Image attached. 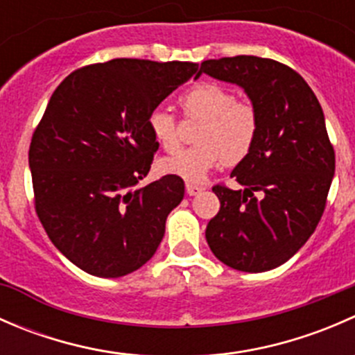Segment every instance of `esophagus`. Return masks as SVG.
I'll return each instance as SVG.
<instances>
[{
  "instance_id": "esophagus-1",
  "label": "esophagus",
  "mask_w": 355,
  "mask_h": 355,
  "mask_svg": "<svg viewBox=\"0 0 355 355\" xmlns=\"http://www.w3.org/2000/svg\"><path fill=\"white\" fill-rule=\"evenodd\" d=\"M185 191H187L189 196H196L199 194V192H202L204 187H200V185H196V184H187L185 185Z\"/></svg>"
}]
</instances>
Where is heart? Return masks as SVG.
Segmentation results:
<instances>
[{"label": "heart", "instance_id": "heart-1", "mask_svg": "<svg viewBox=\"0 0 355 355\" xmlns=\"http://www.w3.org/2000/svg\"><path fill=\"white\" fill-rule=\"evenodd\" d=\"M187 118L200 120L192 148L164 157L161 170L187 182H202L213 168L227 161L241 163L252 151L259 132L257 110L237 99L235 91L218 82H199L180 96ZM149 130L163 151L173 153L180 146L177 120L166 110L149 114Z\"/></svg>", "mask_w": 355, "mask_h": 355}]
</instances>
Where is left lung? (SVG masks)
<instances>
[{"mask_svg": "<svg viewBox=\"0 0 355 355\" xmlns=\"http://www.w3.org/2000/svg\"><path fill=\"white\" fill-rule=\"evenodd\" d=\"M199 73L241 85L259 116L252 151L232 171L244 191L213 187L221 206L207 245L234 270H273L306 244L327 206L335 151L323 110L307 82L275 60H206Z\"/></svg>", "mask_w": 355, "mask_h": 355, "instance_id": "8db88e82", "label": "left lung"}]
</instances>
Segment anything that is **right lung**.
Segmentation results:
<instances>
[{
  "mask_svg": "<svg viewBox=\"0 0 355 355\" xmlns=\"http://www.w3.org/2000/svg\"><path fill=\"white\" fill-rule=\"evenodd\" d=\"M198 68L116 58L71 71L53 92L28 149L35 213L85 273L125 277L155 256L185 185L164 175L134 189L159 148L149 114Z\"/></svg>",
  "mask_w": 355,
  "mask_h": 355,
  "instance_id": "add662e5",
  "label": "right lung"
}]
</instances>
